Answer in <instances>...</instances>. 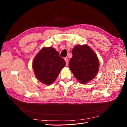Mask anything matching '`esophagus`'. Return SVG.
Wrapping results in <instances>:
<instances>
[{"mask_svg": "<svg viewBox=\"0 0 127 127\" xmlns=\"http://www.w3.org/2000/svg\"><path fill=\"white\" fill-rule=\"evenodd\" d=\"M65 60V62H66V66H67L68 64V58H65L64 59Z\"/></svg>", "mask_w": 127, "mask_h": 127, "instance_id": "1", "label": "esophagus"}]
</instances>
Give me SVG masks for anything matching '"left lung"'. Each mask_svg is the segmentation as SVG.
<instances>
[{
  "instance_id": "1",
  "label": "left lung",
  "mask_w": 127,
  "mask_h": 127,
  "mask_svg": "<svg viewBox=\"0 0 127 127\" xmlns=\"http://www.w3.org/2000/svg\"><path fill=\"white\" fill-rule=\"evenodd\" d=\"M72 54L69 67L75 78L82 84L93 79L99 68L98 59L95 52L86 45H77L72 50Z\"/></svg>"
}]
</instances>
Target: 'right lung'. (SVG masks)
I'll return each instance as SVG.
<instances>
[{
	"mask_svg": "<svg viewBox=\"0 0 127 127\" xmlns=\"http://www.w3.org/2000/svg\"><path fill=\"white\" fill-rule=\"evenodd\" d=\"M66 63L55 48H44L34 58L33 68L37 78L46 85L52 84L58 77Z\"/></svg>",
	"mask_w": 127,
	"mask_h": 127,
	"instance_id": "1",
	"label": "right lung"
}]
</instances>
